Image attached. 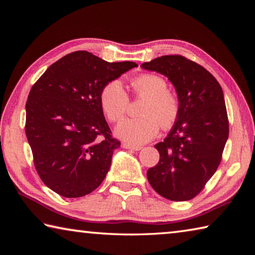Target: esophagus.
Masks as SVG:
<instances>
[{"label": "esophagus", "mask_w": 255, "mask_h": 255, "mask_svg": "<svg viewBox=\"0 0 255 255\" xmlns=\"http://www.w3.org/2000/svg\"><path fill=\"white\" fill-rule=\"evenodd\" d=\"M123 147L126 148V149H131V150H134V151H139V150L142 149V147H140V145H134V144L126 143V142L123 143Z\"/></svg>", "instance_id": "1"}]
</instances>
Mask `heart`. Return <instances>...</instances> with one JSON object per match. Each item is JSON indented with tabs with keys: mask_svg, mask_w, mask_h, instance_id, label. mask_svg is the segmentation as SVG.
I'll list each match as a JSON object with an SVG mask.
<instances>
[{
	"mask_svg": "<svg viewBox=\"0 0 255 255\" xmlns=\"http://www.w3.org/2000/svg\"><path fill=\"white\" fill-rule=\"evenodd\" d=\"M136 97H144L139 114L141 116L125 119L116 128V134L125 141L144 143L156 136L160 126L169 130L176 124L181 113L177 93L167 88L166 80L152 72L140 73L129 81ZM100 104L112 123L122 121L129 107V96L117 80L106 83L100 93Z\"/></svg>",
	"mask_w": 255,
	"mask_h": 255,
	"instance_id": "b5f03b06",
	"label": "heart"
}]
</instances>
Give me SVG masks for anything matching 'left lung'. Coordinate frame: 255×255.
Returning <instances> with one entry per match:
<instances>
[{
	"instance_id": "8db88e82",
	"label": "left lung",
	"mask_w": 255,
	"mask_h": 255,
	"mask_svg": "<svg viewBox=\"0 0 255 255\" xmlns=\"http://www.w3.org/2000/svg\"><path fill=\"white\" fill-rule=\"evenodd\" d=\"M141 67L165 75L181 100L176 124L162 142L147 177L154 191L173 202L189 200L203 191L223 158L229 136L223 89L200 64L180 56H162Z\"/></svg>"
}]
</instances>
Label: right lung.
Listing matches in <instances>:
<instances>
[{
	"label": "right lung",
	"mask_w": 255,
	"mask_h": 255,
	"mask_svg": "<svg viewBox=\"0 0 255 255\" xmlns=\"http://www.w3.org/2000/svg\"><path fill=\"white\" fill-rule=\"evenodd\" d=\"M134 67L131 61L107 62L80 50L52 63L32 85L26 102V137L38 175L53 192L82 197L104 181L121 141L112 136L100 93Z\"/></svg>",
	"instance_id": "right-lung-1"
}]
</instances>
